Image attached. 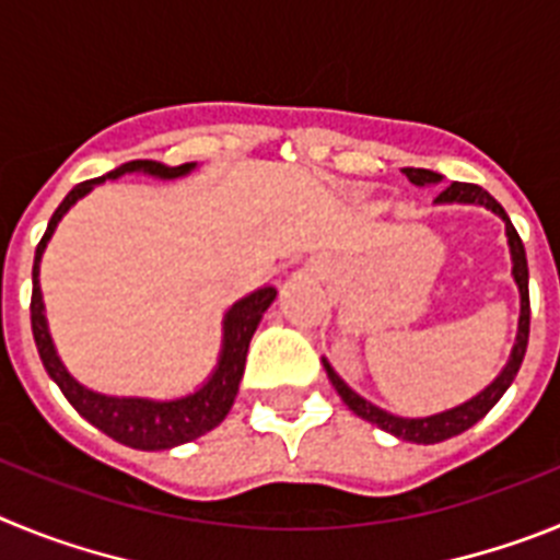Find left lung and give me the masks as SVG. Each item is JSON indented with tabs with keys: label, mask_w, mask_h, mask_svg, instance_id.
Here are the masks:
<instances>
[{
	"label": "left lung",
	"mask_w": 560,
	"mask_h": 560,
	"mask_svg": "<svg viewBox=\"0 0 560 560\" xmlns=\"http://www.w3.org/2000/svg\"><path fill=\"white\" fill-rule=\"evenodd\" d=\"M407 173V179L412 185H438L443 182V176L434 171H427V167H404ZM438 201H463V205H482L488 210H493L497 215H502L504 230H508V244H511V255H513V277H516L518 283V294H522V319H518V336L516 345H513L511 361H508V368L499 373V378L493 381L491 387H485L477 398L465 400L459 407L448 409V412L432 415V418H395V415L384 412V409L373 407L370 400H364L361 395H355L353 389L334 373L328 361H325V370H328L330 384L336 387V393L341 395V400L353 409L359 418L370 420L384 432L395 434L400 440H409V443H440V440H448L454 434H463L465 429H471L477 420H482L485 415L491 412L493 404L504 395V389L511 387L513 378H516L518 368H522L524 353H527V339H530V289H527V255H524V244L522 237H518L516 226L511 224L508 219V212L504 207L493 199L491 192L482 190L479 185H468V182H452L446 190L440 192Z\"/></svg>",
	"instance_id": "8db88e82"
}]
</instances>
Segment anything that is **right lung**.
<instances>
[{"instance_id":"obj_1","label":"right lung","mask_w":560,"mask_h":560,"mask_svg":"<svg viewBox=\"0 0 560 560\" xmlns=\"http://www.w3.org/2000/svg\"><path fill=\"white\" fill-rule=\"evenodd\" d=\"M192 167V162L187 165H162V162L153 160H133L120 165L117 171L106 173L108 179H117L122 173H151V176H160V179H176V176H185ZM106 176H97V179L81 182L78 187L67 192V199L58 205V210L52 212L49 219L47 232L38 241L36 246V264H33V296H30V325H33V339H36L38 355L44 361V370L49 373V378L56 381L61 387L63 398L78 409L81 418H86L92 427L101 429L103 434L114 438L122 446L142 448V452H162V448L182 446V443H190V440L201 438L210 429H215L221 420L226 418V412L232 409V400L237 395V384H241V375H244L246 364V350H249L252 334H255L257 323L264 311L275 303L277 291L271 285L266 289H257L255 294L237 300L224 316V350H221L219 368L210 375L205 387L199 393L187 395V398L176 400H148V398H112V395H97L92 389L81 387L72 375L63 370V364L58 361L56 348H52V339L47 334V319H44V303H42V289H38V260H42V252L47 246L49 235L56 232V224L61 221L63 212L75 205L81 196H86L89 190L101 182H106Z\"/></svg>"}]
</instances>
